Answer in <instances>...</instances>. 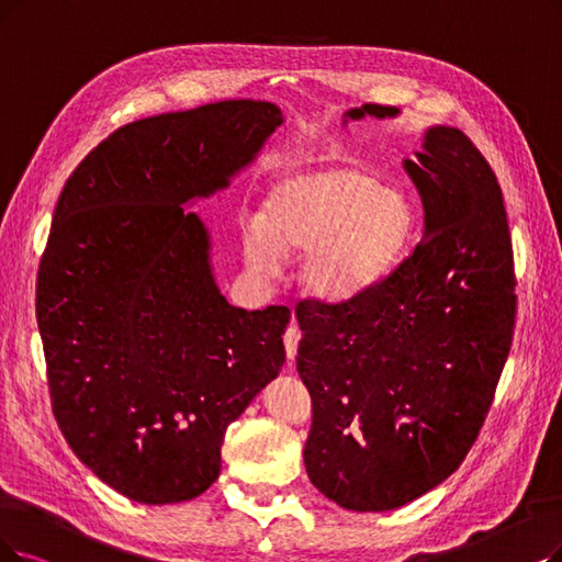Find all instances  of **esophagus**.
I'll use <instances>...</instances> for the list:
<instances>
[{"label":"esophagus","mask_w":562,"mask_h":562,"mask_svg":"<svg viewBox=\"0 0 562 562\" xmlns=\"http://www.w3.org/2000/svg\"><path fill=\"white\" fill-rule=\"evenodd\" d=\"M300 329H297V325H295V321L290 323V327L285 329V334H283V344H285V355H288V359L290 362H293L295 359V355H297V346H300Z\"/></svg>","instance_id":"34e87169"}]
</instances>
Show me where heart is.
<instances>
[{"label": "heart", "mask_w": 562, "mask_h": 562, "mask_svg": "<svg viewBox=\"0 0 562 562\" xmlns=\"http://www.w3.org/2000/svg\"><path fill=\"white\" fill-rule=\"evenodd\" d=\"M415 210L406 191L364 168L295 166L267 187L244 256L274 274L279 254H300V281L313 297L350 302L387 281L406 256Z\"/></svg>", "instance_id": "obj_1"}]
</instances>
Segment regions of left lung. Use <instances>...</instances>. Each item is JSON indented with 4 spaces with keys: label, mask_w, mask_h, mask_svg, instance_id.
<instances>
[{
    "label": "left lung",
    "mask_w": 562,
    "mask_h": 562,
    "mask_svg": "<svg viewBox=\"0 0 562 562\" xmlns=\"http://www.w3.org/2000/svg\"><path fill=\"white\" fill-rule=\"evenodd\" d=\"M398 115L364 103L344 112V126ZM403 170L424 210L415 251L362 297L295 308L297 373L313 401L304 465L325 498L352 512L408 505L454 473L514 331L512 237L484 156L438 124Z\"/></svg>",
    "instance_id": "1"
}]
</instances>
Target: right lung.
Segmentation results:
<instances>
[{
  "mask_svg": "<svg viewBox=\"0 0 562 562\" xmlns=\"http://www.w3.org/2000/svg\"><path fill=\"white\" fill-rule=\"evenodd\" d=\"M281 124L251 99L131 122L57 200L36 283L53 411L76 457L136 503L207 491L228 424L285 362L290 308L223 297L210 228L189 210Z\"/></svg>",
  "mask_w": 562,
  "mask_h": 562,
  "instance_id": "right-lung-1",
  "label": "right lung"
}]
</instances>
